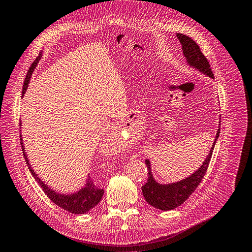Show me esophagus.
Masks as SVG:
<instances>
[{
	"label": "esophagus",
	"instance_id": "obj_1",
	"mask_svg": "<svg viewBox=\"0 0 252 252\" xmlns=\"http://www.w3.org/2000/svg\"><path fill=\"white\" fill-rule=\"evenodd\" d=\"M113 135H118V131L117 130H116L115 132H114V134Z\"/></svg>",
	"mask_w": 252,
	"mask_h": 252
}]
</instances>
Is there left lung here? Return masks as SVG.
<instances>
[{"mask_svg": "<svg viewBox=\"0 0 252 252\" xmlns=\"http://www.w3.org/2000/svg\"><path fill=\"white\" fill-rule=\"evenodd\" d=\"M178 39L180 40L182 44V50L183 54L188 60V63L190 64L191 67L197 68L199 71L209 75L212 79H214V74L212 72L211 64L208 61V59L204 56V54L200 50V47L192 40L190 37L186 36L184 34H177ZM219 133L220 130L218 128L215 141L213 144L211 151L209 153L208 158L204 160L202 166L192 175L189 178H186L182 181L172 183V184H167L162 185L156 182V180L153 179L151 168H150V162L146 159V165L148 168V180L147 183L141 188L143 189V195L146 199V201L150 205L154 206V208L163 210V211H170L178 208L179 205L184 203L186 200L191 193L196 190L197 186L202 181V179L205 175L206 170L209 168V164L212 158L213 150H214V147L216 144V140L219 136Z\"/></svg>", "mask_w": 252, "mask_h": 252, "instance_id": "8db88e82", "label": "left lung"}]
</instances>
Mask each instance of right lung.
I'll list each match as a JSON object with an SVG mask.
<instances>
[{
  "label": "right lung",
  "mask_w": 252,
  "mask_h": 252,
  "mask_svg": "<svg viewBox=\"0 0 252 252\" xmlns=\"http://www.w3.org/2000/svg\"><path fill=\"white\" fill-rule=\"evenodd\" d=\"M40 57H41V53H39V55L36 57V60L33 62V63H32V66L30 67V69L28 71V74H27V76H25L24 85H23V89H22V94H24L25 90H27V88H28V84L30 82L32 72H33V70L37 64L38 61L40 60ZM20 137H21V135H20ZM20 141H21V146L23 147V145H22L23 143H22L21 138H20ZM22 151H23L25 162H27V164H28V167H29L31 173L33 175V177L35 178L38 184L41 186V189L44 191V193L47 195V197H49L50 200H52V202H54L56 205H59L60 208L66 210L70 213H72V214H84V213H86L89 210H92L100 202V200L102 199L104 190H103L102 189H99L98 186L94 183L93 180L90 179V177L87 180V184L85 188L82 189L79 192L73 193V195H69V196L61 195V193H57L54 190L49 189L48 186L44 184L39 178L37 177L34 170L31 168L29 159L24 153V149H22Z\"/></svg>",
  "instance_id": "add662e5"
}]
</instances>
